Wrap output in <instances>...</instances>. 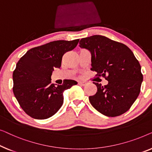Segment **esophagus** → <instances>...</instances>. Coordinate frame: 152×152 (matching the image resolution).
I'll use <instances>...</instances> for the list:
<instances>
[{"instance_id":"esophagus-1","label":"esophagus","mask_w":152,"mask_h":152,"mask_svg":"<svg viewBox=\"0 0 152 152\" xmlns=\"http://www.w3.org/2000/svg\"><path fill=\"white\" fill-rule=\"evenodd\" d=\"M78 84L79 85H80V86H85L87 83L85 82H81V81H79V82L78 83Z\"/></svg>"}]
</instances>
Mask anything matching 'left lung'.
Here are the masks:
<instances>
[{"instance_id":"8db88e82","label":"left lung","mask_w":152,"mask_h":152,"mask_svg":"<svg viewBox=\"0 0 152 152\" xmlns=\"http://www.w3.org/2000/svg\"><path fill=\"white\" fill-rule=\"evenodd\" d=\"M79 43L91 53V70L108 81L104 86L94 83L97 91L89 97L91 105L109 117L125 113L139 95L143 80L133 52L125 45L101 35L82 38Z\"/></svg>"}]
</instances>
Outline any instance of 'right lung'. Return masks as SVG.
Listing matches in <instances>:
<instances>
[{
	"label": "right lung",
	"mask_w": 152,
	"mask_h": 152,
	"mask_svg": "<svg viewBox=\"0 0 152 152\" xmlns=\"http://www.w3.org/2000/svg\"><path fill=\"white\" fill-rule=\"evenodd\" d=\"M79 39L55 40L27 51L13 72V92L23 111L31 118L46 119L54 115L63 103V92L77 84L73 80L52 84V72L60 68L66 52L74 50Z\"/></svg>",
	"instance_id": "right-lung-1"
}]
</instances>
